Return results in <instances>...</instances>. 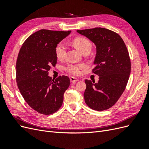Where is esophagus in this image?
Here are the masks:
<instances>
[{
	"label": "esophagus",
	"instance_id": "esophagus-1",
	"mask_svg": "<svg viewBox=\"0 0 149 149\" xmlns=\"http://www.w3.org/2000/svg\"><path fill=\"white\" fill-rule=\"evenodd\" d=\"M70 81H71V83L74 84V83H76V82L79 81V79H78L77 78H74V77H71V78H70Z\"/></svg>",
	"mask_w": 149,
	"mask_h": 149
}]
</instances>
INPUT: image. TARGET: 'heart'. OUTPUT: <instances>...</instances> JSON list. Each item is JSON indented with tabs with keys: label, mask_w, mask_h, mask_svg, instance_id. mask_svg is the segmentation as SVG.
<instances>
[{
	"label": "heart",
	"mask_w": 149,
	"mask_h": 149,
	"mask_svg": "<svg viewBox=\"0 0 149 149\" xmlns=\"http://www.w3.org/2000/svg\"><path fill=\"white\" fill-rule=\"evenodd\" d=\"M74 45L77 48L78 50L81 53H84L87 50H91L92 45L89 40L84 37H78L73 40ZM56 55L58 60H63L66 52V45L64 42H60L57 45L55 49ZM85 68L84 65H68L65 68V70L71 74L77 76L80 74L81 70Z\"/></svg>",
	"instance_id": "1"
}]
</instances>
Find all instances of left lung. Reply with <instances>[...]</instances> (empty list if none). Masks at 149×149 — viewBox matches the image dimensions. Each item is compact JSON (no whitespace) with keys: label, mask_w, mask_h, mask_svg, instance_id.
<instances>
[{"label":"left lung","mask_w":149,"mask_h":149,"mask_svg":"<svg viewBox=\"0 0 149 149\" xmlns=\"http://www.w3.org/2000/svg\"><path fill=\"white\" fill-rule=\"evenodd\" d=\"M76 31L96 47L93 72L100 78L97 83L85 80V102L94 110H106L118 101L128 82L130 60L127 47L118 33L104 28Z\"/></svg>","instance_id":"obj_1"}]
</instances>
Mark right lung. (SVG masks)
<instances>
[{
    "instance_id": "add662e5",
    "label": "right lung",
    "mask_w": 149,
    "mask_h": 149,
    "mask_svg": "<svg viewBox=\"0 0 149 149\" xmlns=\"http://www.w3.org/2000/svg\"><path fill=\"white\" fill-rule=\"evenodd\" d=\"M70 33L40 30L31 35L20 49L16 63L18 88L26 103L40 114H51L59 109L70 84L68 76L55 80L48 75L51 66L56 64L57 45Z\"/></svg>"
}]
</instances>
